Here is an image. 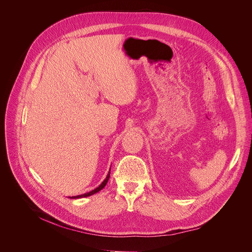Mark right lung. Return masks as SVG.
I'll list each match as a JSON object with an SVG mask.
<instances>
[{
    "label": "right lung",
    "mask_w": 252,
    "mask_h": 252,
    "mask_svg": "<svg viewBox=\"0 0 252 252\" xmlns=\"http://www.w3.org/2000/svg\"><path fill=\"white\" fill-rule=\"evenodd\" d=\"M109 176H110V169H109V171H108V174H107L106 178L102 181V183L100 184V186H99L98 188H96L95 189H93V190H91V191H89V192H86V193H83V194L76 195V196H70V198H81V197H86V196H90V195H92V194H94V193H97L98 191H100L102 189H104V187L106 186V183H107V181H108V179H109Z\"/></svg>",
    "instance_id": "1"
}]
</instances>
